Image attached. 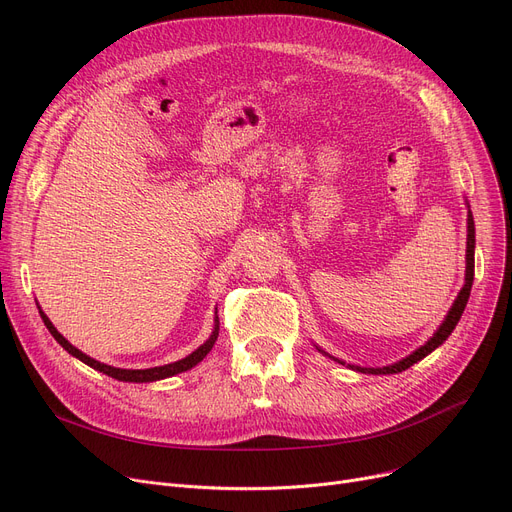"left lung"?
<instances>
[{"mask_svg":"<svg viewBox=\"0 0 512 512\" xmlns=\"http://www.w3.org/2000/svg\"><path fill=\"white\" fill-rule=\"evenodd\" d=\"M467 207H469V203H467ZM465 259H467L465 284H463V288H461V292H459V297L454 299V303H452L448 315L444 317V321L440 324V328L434 332L432 338H429L423 346H419L417 351H413L411 355H407L405 359H400V361H396V363H392V365H386V367H359V365H348V369H355V371H361V373H373V375L400 373V371L409 369L411 365H415L417 361L425 359L429 353L436 351V348H438L440 344L446 342V338L452 334V330L456 328V324H459V319H461V315H463V311H465V307H467L469 294H471V286H473V276H475V222H473L471 209L467 211V257H465ZM317 351L324 353L326 357H330V359H334V361H338L340 365H346L344 361H340V359L328 355L326 351H321L319 346H317Z\"/></svg>","mask_w":512,"mask_h":512,"instance_id":"8db88e82","label":"left lung"}]
</instances>
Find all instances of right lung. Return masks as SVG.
Wrapping results in <instances>:
<instances>
[{
  "label": "right lung",
  "instance_id": "add662e5",
  "mask_svg": "<svg viewBox=\"0 0 512 512\" xmlns=\"http://www.w3.org/2000/svg\"><path fill=\"white\" fill-rule=\"evenodd\" d=\"M37 309H39V315H41V319H43V324L47 326L49 334L58 340V344L64 348V351H68L72 357H76L78 361H83L85 365L93 367V369L99 371V373L110 375V378H114V380H118V382H132V384H147V382L166 380V378H172V375H176V373L193 369L197 363H201V361L207 357V353L211 351L215 340H218V334H220V319H218V315H215V317H213V330H211L209 338L197 348V351H193L188 357H184V359H180V361H174V363H168V365L149 367V369H120V367H112V365L99 363V361H95L93 357L85 355L83 351H78L76 346H72V344L56 330V326L51 324L49 317L43 313V309H41L39 305H37ZM215 313H218V311H215Z\"/></svg>",
  "mask_w": 512,
  "mask_h": 512
}]
</instances>
